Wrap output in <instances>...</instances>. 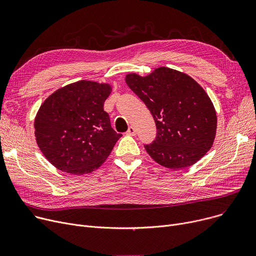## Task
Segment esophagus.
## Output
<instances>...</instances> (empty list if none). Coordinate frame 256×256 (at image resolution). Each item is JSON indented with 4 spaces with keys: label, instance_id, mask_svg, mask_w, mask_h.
Instances as JSON below:
<instances>
[{
    "label": "esophagus",
    "instance_id": "1",
    "mask_svg": "<svg viewBox=\"0 0 256 256\" xmlns=\"http://www.w3.org/2000/svg\"><path fill=\"white\" fill-rule=\"evenodd\" d=\"M126 134H128V135H130V136H135V135H136V130H135V128H134V126H130V128H128Z\"/></svg>",
    "mask_w": 256,
    "mask_h": 256
}]
</instances>
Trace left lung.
Segmentation results:
<instances>
[{
  "label": "left lung",
  "instance_id": "1",
  "mask_svg": "<svg viewBox=\"0 0 256 256\" xmlns=\"http://www.w3.org/2000/svg\"><path fill=\"white\" fill-rule=\"evenodd\" d=\"M126 82L154 119L156 139L144 147L156 163L182 169L195 164L210 150L216 136V111L191 76L160 67L144 78L130 74Z\"/></svg>",
  "mask_w": 256,
  "mask_h": 256
}]
</instances>
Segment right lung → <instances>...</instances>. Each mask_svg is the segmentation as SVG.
Segmentation results:
<instances>
[{
  "label": "right lung",
  "mask_w": 256,
  "mask_h": 256,
  "mask_svg": "<svg viewBox=\"0 0 256 256\" xmlns=\"http://www.w3.org/2000/svg\"><path fill=\"white\" fill-rule=\"evenodd\" d=\"M108 84L78 80L58 89L40 106L35 137L40 150L56 168L67 173L98 169L122 136L111 126L104 102Z\"/></svg>",
  "instance_id": "right-lung-1"
}]
</instances>
